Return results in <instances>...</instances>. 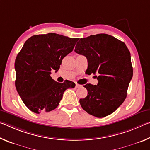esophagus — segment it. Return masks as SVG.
I'll return each instance as SVG.
<instances>
[{
    "mask_svg": "<svg viewBox=\"0 0 150 150\" xmlns=\"http://www.w3.org/2000/svg\"><path fill=\"white\" fill-rule=\"evenodd\" d=\"M82 87V85H79V84H76L75 85V87L76 88H79V87Z\"/></svg>",
    "mask_w": 150,
    "mask_h": 150,
    "instance_id": "obj_1",
    "label": "esophagus"
}]
</instances>
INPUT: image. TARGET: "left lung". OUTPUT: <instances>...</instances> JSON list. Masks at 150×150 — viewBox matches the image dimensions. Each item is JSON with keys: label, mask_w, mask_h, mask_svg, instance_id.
<instances>
[{"label": "left lung", "mask_w": 150, "mask_h": 150, "mask_svg": "<svg viewBox=\"0 0 150 150\" xmlns=\"http://www.w3.org/2000/svg\"><path fill=\"white\" fill-rule=\"evenodd\" d=\"M75 52L87 57V74L98 75L97 85L84 86L88 94L79 100L81 107L97 118L110 115L125 100L133 76L128 47L110 35L99 34L81 38Z\"/></svg>", "instance_id": "1"}]
</instances>
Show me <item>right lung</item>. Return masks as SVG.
<instances>
[{
    "mask_svg": "<svg viewBox=\"0 0 150 150\" xmlns=\"http://www.w3.org/2000/svg\"><path fill=\"white\" fill-rule=\"evenodd\" d=\"M79 38L49 33L28 39L15 60L17 92L28 108L40 114L54 110L63 93L74 88L72 81L58 83L51 77L57 72L62 59L73 51Z\"/></svg>",
    "mask_w": 150,
    "mask_h": 150,
    "instance_id": "1",
    "label": "right lung"
}]
</instances>
